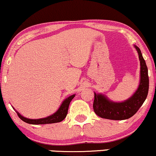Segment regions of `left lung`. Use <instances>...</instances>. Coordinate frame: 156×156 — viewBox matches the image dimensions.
<instances>
[{
    "mask_svg": "<svg viewBox=\"0 0 156 156\" xmlns=\"http://www.w3.org/2000/svg\"><path fill=\"white\" fill-rule=\"evenodd\" d=\"M140 61V82L139 87L133 95L122 103L109 101L104 95L95 93L93 110L98 116L111 120H124L134 116L142 106L147 96L149 89V77L147 67L141 51L137 46Z\"/></svg>",
    "mask_w": 156,
    "mask_h": 156,
    "instance_id": "8db88e82",
    "label": "left lung"
}]
</instances>
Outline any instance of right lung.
Returning <instances> with one entry per match:
<instances>
[{"label":"right lung","instance_id":"1","mask_svg":"<svg viewBox=\"0 0 156 156\" xmlns=\"http://www.w3.org/2000/svg\"><path fill=\"white\" fill-rule=\"evenodd\" d=\"M75 95L69 96L68 98H66L65 101H63L62 104L61 105L60 108H58L56 112L53 113L51 116L46 117V118L40 119H30L27 118H24L22 116H21L18 112L17 115L23 122L28 123L31 124H53V123H58L63 121L66 118L67 113H68L69 105L72 100L74 98Z\"/></svg>","mask_w":156,"mask_h":156}]
</instances>
